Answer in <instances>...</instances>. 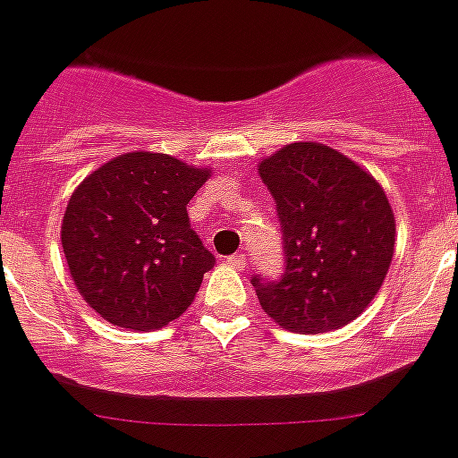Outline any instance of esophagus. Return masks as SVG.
Masks as SVG:
<instances>
[{"mask_svg":"<svg viewBox=\"0 0 458 458\" xmlns=\"http://www.w3.org/2000/svg\"><path fill=\"white\" fill-rule=\"evenodd\" d=\"M225 263H228L230 267H235V270H242V267H244V263H247V256L244 254L228 256V259H225Z\"/></svg>","mask_w":458,"mask_h":458,"instance_id":"esophagus-1","label":"esophagus"}]
</instances>
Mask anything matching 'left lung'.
<instances>
[{
    "mask_svg": "<svg viewBox=\"0 0 458 458\" xmlns=\"http://www.w3.org/2000/svg\"><path fill=\"white\" fill-rule=\"evenodd\" d=\"M282 225L284 273L254 275L259 303L289 332L322 334L364 313L395 251L384 188L322 143H289L259 165Z\"/></svg>",
    "mask_w": 458,
    "mask_h": 458,
    "instance_id": "1",
    "label": "left lung"
}]
</instances>
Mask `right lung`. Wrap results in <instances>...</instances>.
Segmentation results:
<instances>
[{
    "label": "right lung",
    "instance_id": "1",
    "mask_svg": "<svg viewBox=\"0 0 458 458\" xmlns=\"http://www.w3.org/2000/svg\"><path fill=\"white\" fill-rule=\"evenodd\" d=\"M209 174L162 152H126L77 185L63 216V254L100 318L150 332L191 308L216 263L188 218Z\"/></svg>",
    "mask_w": 458,
    "mask_h": 458
}]
</instances>
